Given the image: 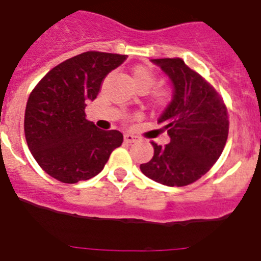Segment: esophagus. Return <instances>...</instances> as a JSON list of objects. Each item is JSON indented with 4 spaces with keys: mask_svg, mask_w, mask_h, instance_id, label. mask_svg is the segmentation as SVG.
<instances>
[{
    "mask_svg": "<svg viewBox=\"0 0 261 261\" xmlns=\"http://www.w3.org/2000/svg\"><path fill=\"white\" fill-rule=\"evenodd\" d=\"M136 136L135 135H132V133H125V135H124V140H125V142H129V144H130V142H135L136 141Z\"/></svg>",
    "mask_w": 261,
    "mask_h": 261,
    "instance_id": "obj_1",
    "label": "esophagus"
}]
</instances>
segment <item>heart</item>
Returning <instances> with one entry per match:
<instances>
[{"label":"heart","instance_id":"b5f03b06","mask_svg":"<svg viewBox=\"0 0 261 261\" xmlns=\"http://www.w3.org/2000/svg\"><path fill=\"white\" fill-rule=\"evenodd\" d=\"M132 81L138 90L147 91L155 84V74L149 68L137 66L132 71ZM170 98H171V93L167 89H159L154 93V100L158 106H166L170 102Z\"/></svg>","mask_w":261,"mask_h":261}]
</instances>
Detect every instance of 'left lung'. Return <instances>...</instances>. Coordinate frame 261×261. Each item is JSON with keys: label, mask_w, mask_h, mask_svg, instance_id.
Masks as SVG:
<instances>
[{"label": "left lung", "mask_w": 261, "mask_h": 261, "mask_svg": "<svg viewBox=\"0 0 261 261\" xmlns=\"http://www.w3.org/2000/svg\"><path fill=\"white\" fill-rule=\"evenodd\" d=\"M170 78L172 99L158 119L170 136L166 146L151 142L153 158L140 166L156 183L183 187L205 175L220 158L229 116L220 94L181 59H154Z\"/></svg>", "instance_id": "left-lung-1"}]
</instances>
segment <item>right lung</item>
Returning a JSON list of instances; mask_svg holds the SVG:
<instances>
[{
	"instance_id": "add662e5",
	"label": "right lung",
	"mask_w": 261,
	"mask_h": 261,
	"mask_svg": "<svg viewBox=\"0 0 261 261\" xmlns=\"http://www.w3.org/2000/svg\"><path fill=\"white\" fill-rule=\"evenodd\" d=\"M125 55L81 53L50 69L32 90L24 114V136L36 162L52 177L74 184L102 171L123 144L119 130H102L86 119L85 108L100 91Z\"/></svg>"
}]
</instances>
